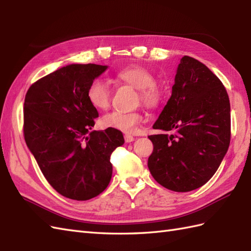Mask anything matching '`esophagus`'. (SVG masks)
I'll return each mask as SVG.
<instances>
[{
    "mask_svg": "<svg viewBox=\"0 0 251 251\" xmlns=\"http://www.w3.org/2000/svg\"><path fill=\"white\" fill-rule=\"evenodd\" d=\"M124 139H125V142H131V141H134L135 140V138L132 137L131 135H129V134H126L125 136H124Z\"/></svg>",
    "mask_w": 251,
    "mask_h": 251,
    "instance_id": "34e87169",
    "label": "esophagus"
}]
</instances>
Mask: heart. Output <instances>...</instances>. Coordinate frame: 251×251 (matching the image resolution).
<instances>
[{"mask_svg":"<svg viewBox=\"0 0 251 251\" xmlns=\"http://www.w3.org/2000/svg\"><path fill=\"white\" fill-rule=\"evenodd\" d=\"M117 81L131 85L139 89V97L148 108H156L162 102L164 94L162 88L155 83V76L149 69L140 65H129L115 72ZM86 96L94 108L104 110L109 106L111 100V89L108 83L99 77L89 83ZM143 116L140 112L112 111L101 117V125L104 128H113L123 132H132L140 124Z\"/></svg>","mask_w":251,"mask_h":251,"instance_id":"1","label":"heart"}]
</instances>
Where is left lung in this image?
Listing matches in <instances>:
<instances>
[{"mask_svg":"<svg viewBox=\"0 0 251 251\" xmlns=\"http://www.w3.org/2000/svg\"><path fill=\"white\" fill-rule=\"evenodd\" d=\"M231 106L226 87L204 63L181 58L172 97L149 136L153 152L148 167L157 182L175 192L204 185L227 152L231 140Z\"/></svg>","mask_w":251,"mask_h":251,"instance_id":"1","label":"left lung"}]
</instances>
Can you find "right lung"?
<instances>
[{"label":"right lung","instance_id":"1","mask_svg":"<svg viewBox=\"0 0 251 251\" xmlns=\"http://www.w3.org/2000/svg\"><path fill=\"white\" fill-rule=\"evenodd\" d=\"M106 66L69 65L40 78L25 94L24 136L49 183L75 201L99 195L112 177L110 156L124 143L120 130H92L98 111L89 83Z\"/></svg>","mask_w":251,"mask_h":251}]
</instances>
